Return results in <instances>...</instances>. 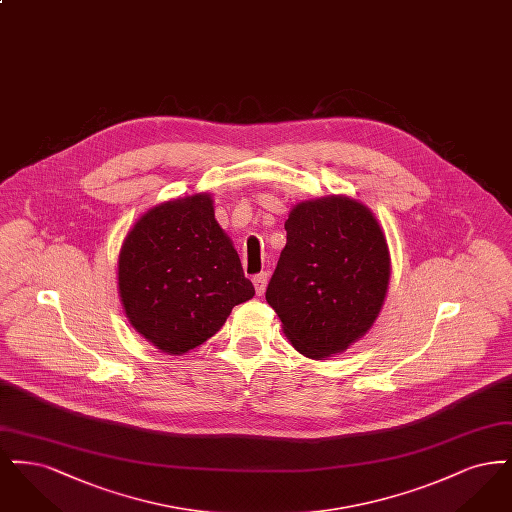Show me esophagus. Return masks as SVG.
<instances>
[{"label":"esophagus","instance_id":"obj_1","mask_svg":"<svg viewBox=\"0 0 512 512\" xmlns=\"http://www.w3.org/2000/svg\"><path fill=\"white\" fill-rule=\"evenodd\" d=\"M268 284V272H261L257 276H253V286H255V292L257 295H263L267 290Z\"/></svg>","mask_w":512,"mask_h":512}]
</instances>
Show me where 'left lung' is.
Masks as SVG:
<instances>
[{
    "label": "left lung",
    "mask_w": 512,
    "mask_h": 512,
    "mask_svg": "<svg viewBox=\"0 0 512 512\" xmlns=\"http://www.w3.org/2000/svg\"><path fill=\"white\" fill-rule=\"evenodd\" d=\"M288 242L268 282V305L293 347L315 361L343 353L372 328L390 286L386 234L359 199L293 205Z\"/></svg>",
    "instance_id": "obj_1"
}]
</instances>
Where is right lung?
<instances>
[{
	"instance_id": "obj_1",
	"label": "right lung",
	"mask_w": 512,
	"mask_h": 512,
	"mask_svg": "<svg viewBox=\"0 0 512 512\" xmlns=\"http://www.w3.org/2000/svg\"><path fill=\"white\" fill-rule=\"evenodd\" d=\"M117 274L128 322L167 355L215 336L232 309L255 295L209 194L147 209L122 242Z\"/></svg>"
}]
</instances>
